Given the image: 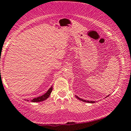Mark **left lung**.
Returning a JSON list of instances; mask_svg holds the SVG:
<instances>
[{
  "label": "left lung",
  "mask_w": 131,
  "mask_h": 131,
  "mask_svg": "<svg viewBox=\"0 0 131 131\" xmlns=\"http://www.w3.org/2000/svg\"><path fill=\"white\" fill-rule=\"evenodd\" d=\"M110 95H107V97H105V98H107V97H108V96H109ZM75 97H76V98H77L78 99H79L80 100H82V101H83V102H88V103H91V104H93V103H95V101H89V100H84V99H80V97H77V95H75Z\"/></svg>",
  "instance_id": "left-lung-1"
}]
</instances>
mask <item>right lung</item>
<instances>
[{
	"label": "right lung",
	"instance_id": "right-lung-1",
	"mask_svg": "<svg viewBox=\"0 0 131 131\" xmlns=\"http://www.w3.org/2000/svg\"><path fill=\"white\" fill-rule=\"evenodd\" d=\"M52 90H53V85L49 88V89L47 91V92H46V93H45V94L42 95L40 96V97H36V98L33 99L32 100H30V101L32 102H42V101H44V100H46V99H47L48 97H49V95H51ZM27 101H29V100H27Z\"/></svg>",
	"mask_w": 131,
	"mask_h": 131
}]
</instances>
